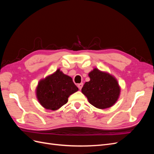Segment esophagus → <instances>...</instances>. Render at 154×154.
Returning a JSON list of instances; mask_svg holds the SVG:
<instances>
[{
  "instance_id": "1",
  "label": "esophagus",
  "mask_w": 154,
  "mask_h": 154,
  "mask_svg": "<svg viewBox=\"0 0 154 154\" xmlns=\"http://www.w3.org/2000/svg\"><path fill=\"white\" fill-rule=\"evenodd\" d=\"M83 83H79V84H78V87L79 88V89L80 90H81L82 89V87H83Z\"/></svg>"
}]
</instances>
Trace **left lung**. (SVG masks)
Listing matches in <instances>:
<instances>
[{
  "instance_id": "8db88e82",
  "label": "left lung",
  "mask_w": 154,
  "mask_h": 154,
  "mask_svg": "<svg viewBox=\"0 0 154 154\" xmlns=\"http://www.w3.org/2000/svg\"><path fill=\"white\" fill-rule=\"evenodd\" d=\"M90 81L85 82L82 92L89 103L100 109L114 105L120 94V87L117 80L109 73L94 68L88 73Z\"/></svg>"
}]
</instances>
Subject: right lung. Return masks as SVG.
<instances>
[{"mask_svg": "<svg viewBox=\"0 0 154 154\" xmlns=\"http://www.w3.org/2000/svg\"><path fill=\"white\" fill-rule=\"evenodd\" d=\"M78 91L72 79L58 69L53 74L40 80L36 95L44 108L57 110L68 101L70 95Z\"/></svg>", "mask_w": 154, "mask_h": 154, "instance_id": "add662e5", "label": "right lung"}]
</instances>
